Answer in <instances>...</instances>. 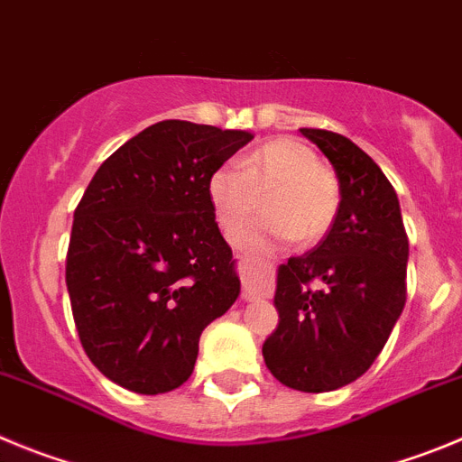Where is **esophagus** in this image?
I'll use <instances>...</instances> for the list:
<instances>
[{"instance_id": "obj_1", "label": "esophagus", "mask_w": 462, "mask_h": 462, "mask_svg": "<svg viewBox=\"0 0 462 462\" xmlns=\"http://www.w3.org/2000/svg\"><path fill=\"white\" fill-rule=\"evenodd\" d=\"M251 260V257H246ZM269 285L262 281H255V278H244V299L246 301H260V299H267L269 297Z\"/></svg>"}]
</instances>
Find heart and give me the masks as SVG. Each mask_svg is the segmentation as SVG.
<instances>
[{
  "label": "heart",
  "mask_w": 462,
  "mask_h": 462,
  "mask_svg": "<svg viewBox=\"0 0 462 462\" xmlns=\"http://www.w3.org/2000/svg\"><path fill=\"white\" fill-rule=\"evenodd\" d=\"M267 193L269 214L232 232L241 246H262L273 239L313 244L334 226L340 190L334 172L319 163L313 147L297 138H276L246 153L236 165H223L209 180L216 218L232 227L257 209Z\"/></svg>",
  "instance_id": "b5f03b06"
}]
</instances>
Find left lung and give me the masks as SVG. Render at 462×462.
<instances>
[{
    "mask_svg": "<svg viewBox=\"0 0 462 462\" xmlns=\"http://www.w3.org/2000/svg\"><path fill=\"white\" fill-rule=\"evenodd\" d=\"M331 161L340 184L334 226L313 251L278 269V327L262 356L281 384L334 392L364 375L407 299V232L398 195L352 140L299 128Z\"/></svg>",
    "mask_w": 462,
    "mask_h": 462,
    "instance_id": "left-lung-1",
    "label": "left lung"
}]
</instances>
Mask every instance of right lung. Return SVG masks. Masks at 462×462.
Here are the masks:
<instances>
[{
    "label": "right lung",
    "mask_w": 462,
    "mask_h": 462,
    "mask_svg": "<svg viewBox=\"0 0 462 462\" xmlns=\"http://www.w3.org/2000/svg\"><path fill=\"white\" fill-rule=\"evenodd\" d=\"M248 131L165 119L103 161L73 214L66 288L87 356L128 392H172L239 297L209 180Z\"/></svg>",
    "instance_id": "obj_1"
}]
</instances>
